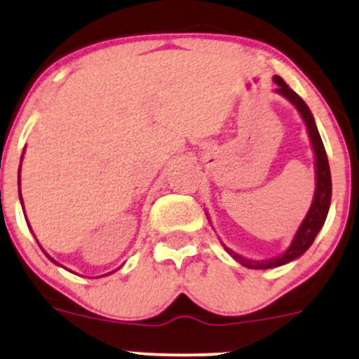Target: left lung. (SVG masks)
Segmentation results:
<instances>
[{
    "instance_id": "8db88e82",
    "label": "left lung",
    "mask_w": 359,
    "mask_h": 359,
    "mask_svg": "<svg viewBox=\"0 0 359 359\" xmlns=\"http://www.w3.org/2000/svg\"><path fill=\"white\" fill-rule=\"evenodd\" d=\"M274 83L278 85L276 92L281 93L283 97H287L288 100L297 107L302 116L304 123L307 126V132H309L311 142H313V149L314 154H316V191H314V200L313 205H311L309 212H307L306 219L304 222L300 224L299 231H297L295 238H293L292 245L288 247V250L281 255L273 257V259L267 260H252V259H245L241 257L240 253L233 252L231 248H227L224 245V248L227 250L231 257L234 260L241 264V266L248 267V269H271V267H278L283 266V264L292 262V260L299 259L307 248L313 245L314 238L316 234L320 233V229L323 227L325 220H327L328 215V208H330V200H332V175H330V165H328V158L327 153H325V146L321 142L320 132L316 128V123H314L313 114H311L309 107L307 104L297 95L295 92L280 78V76H274Z\"/></svg>"
}]
</instances>
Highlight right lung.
Segmentation results:
<instances>
[{
	"mask_svg": "<svg viewBox=\"0 0 359 359\" xmlns=\"http://www.w3.org/2000/svg\"><path fill=\"white\" fill-rule=\"evenodd\" d=\"M19 173H20V170H19ZM19 179H20V175H19ZM19 186H20V182H19ZM20 203H22V196H20ZM46 257H48V259H50V260H52V262H53V264H57V266H60V264H59V262H55V260H53V259H52V257H50V255H48V253H46Z\"/></svg>",
	"mask_w": 359,
	"mask_h": 359,
	"instance_id": "right-lung-1",
	"label": "right lung"
}]
</instances>
